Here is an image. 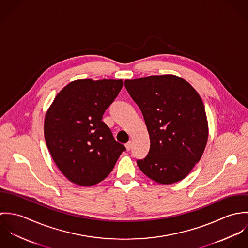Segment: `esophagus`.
Segmentation results:
<instances>
[{
    "label": "esophagus",
    "mask_w": 248,
    "mask_h": 248,
    "mask_svg": "<svg viewBox=\"0 0 248 248\" xmlns=\"http://www.w3.org/2000/svg\"><path fill=\"white\" fill-rule=\"evenodd\" d=\"M126 149L128 150V151H130L131 150V148H132V142L129 141L128 143H126Z\"/></svg>",
    "instance_id": "esophagus-1"
}]
</instances>
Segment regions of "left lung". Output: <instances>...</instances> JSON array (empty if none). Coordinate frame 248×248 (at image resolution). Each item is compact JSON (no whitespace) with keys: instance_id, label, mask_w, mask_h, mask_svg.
<instances>
[{"instance_id":"obj_1","label":"left lung","mask_w":248,"mask_h":248,"mask_svg":"<svg viewBox=\"0 0 248 248\" xmlns=\"http://www.w3.org/2000/svg\"><path fill=\"white\" fill-rule=\"evenodd\" d=\"M125 87L141 109L150 137L147 156L137 160L142 172L160 184L187 177L204 152L208 123L196 90L176 75L126 80Z\"/></svg>"}]
</instances>
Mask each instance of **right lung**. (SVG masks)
I'll return each mask as SVG.
<instances>
[{"label": "right lung", "mask_w": 248, "mask_h": 248, "mask_svg": "<svg viewBox=\"0 0 248 248\" xmlns=\"http://www.w3.org/2000/svg\"><path fill=\"white\" fill-rule=\"evenodd\" d=\"M122 80H76L67 85L49 107L44 125L47 149L63 175L81 186L106 178L126 151L102 121Z\"/></svg>", "instance_id": "add662e5"}]
</instances>
